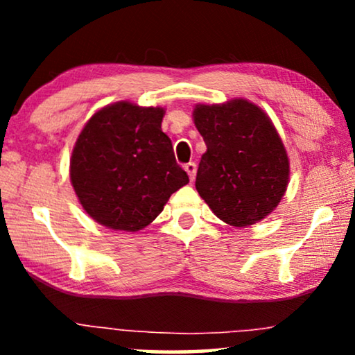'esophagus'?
Wrapping results in <instances>:
<instances>
[{"label":"esophagus","mask_w":355,"mask_h":355,"mask_svg":"<svg viewBox=\"0 0 355 355\" xmlns=\"http://www.w3.org/2000/svg\"><path fill=\"white\" fill-rule=\"evenodd\" d=\"M184 169H186V171H187L189 178H191V181H193V178H196V173H197V164L193 163V162H191V163L184 164Z\"/></svg>","instance_id":"obj_1"}]
</instances>
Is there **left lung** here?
<instances>
[{"mask_svg":"<svg viewBox=\"0 0 355 355\" xmlns=\"http://www.w3.org/2000/svg\"><path fill=\"white\" fill-rule=\"evenodd\" d=\"M193 123L207 145L196 189L211 211L237 227L268 216L289 181L288 153L268 116L236 98L197 105Z\"/></svg>","mask_w":355,"mask_h":355,"instance_id":"obj_1","label":"left lung"}]
</instances>
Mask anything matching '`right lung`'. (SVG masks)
<instances>
[{"label": "right lung", "instance_id": "right-lung-1", "mask_svg": "<svg viewBox=\"0 0 355 355\" xmlns=\"http://www.w3.org/2000/svg\"><path fill=\"white\" fill-rule=\"evenodd\" d=\"M163 116V108L118 101L96 111L82 129L72 150L71 182L96 223L128 232L142 230L189 182L162 130Z\"/></svg>", "mask_w": 355, "mask_h": 355}]
</instances>
